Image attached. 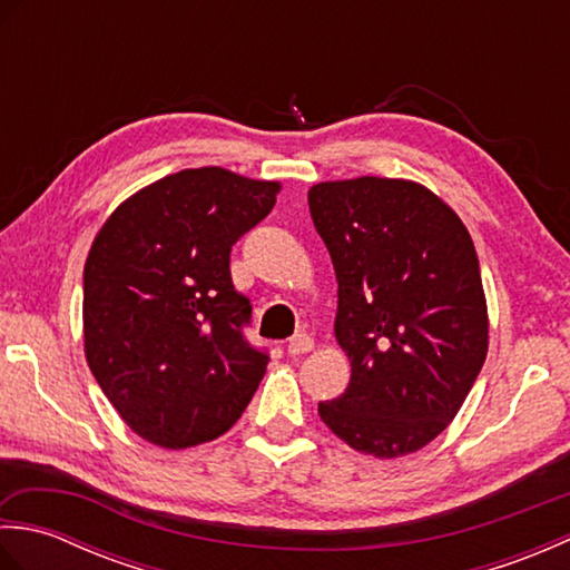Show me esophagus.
I'll return each mask as SVG.
<instances>
[{"label": "esophagus", "mask_w": 570, "mask_h": 570, "mask_svg": "<svg viewBox=\"0 0 570 570\" xmlns=\"http://www.w3.org/2000/svg\"><path fill=\"white\" fill-rule=\"evenodd\" d=\"M288 355H304L313 350V337L308 333H296L294 337H288Z\"/></svg>", "instance_id": "obj_1"}]
</instances>
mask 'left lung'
I'll return each instance as SVG.
<instances>
[{
    "mask_svg": "<svg viewBox=\"0 0 570 570\" xmlns=\"http://www.w3.org/2000/svg\"><path fill=\"white\" fill-rule=\"evenodd\" d=\"M337 278L347 390L321 402L337 439L374 458L431 443L488 357V304L463 220L426 186L360 176L308 190Z\"/></svg>",
    "mask_w": 570,
    "mask_h": 570,
    "instance_id": "left-lung-1",
    "label": "left lung"
}]
</instances>
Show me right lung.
Returning a JSON list of instances; mask_svg holds the SVG:
<instances>
[{"label":"right lung","instance_id":"obj_1","mask_svg":"<svg viewBox=\"0 0 570 570\" xmlns=\"http://www.w3.org/2000/svg\"><path fill=\"white\" fill-rule=\"evenodd\" d=\"M276 180L220 166L141 188L107 217L82 272L85 357L127 426L154 445L215 441L252 402L269 355L242 328L229 252L272 213Z\"/></svg>","mask_w":570,"mask_h":570}]
</instances>
